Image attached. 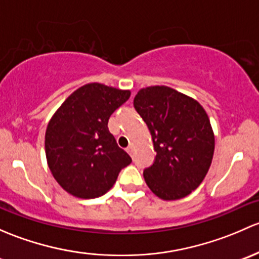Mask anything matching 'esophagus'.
Here are the masks:
<instances>
[{"instance_id": "34e87169", "label": "esophagus", "mask_w": 259, "mask_h": 259, "mask_svg": "<svg viewBox=\"0 0 259 259\" xmlns=\"http://www.w3.org/2000/svg\"><path fill=\"white\" fill-rule=\"evenodd\" d=\"M127 152L130 153V156L133 157V153H135V147H133V146H130V147L127 148Z\"/></svg>"}]
</instances>
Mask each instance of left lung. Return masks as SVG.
Returning <instances> with one entry per match:
<instances>
[{
	"mask_svg": "<svg viewBox=\"0 0 259 259\" xmlns=\"http://www.w3.org/2000/svg\"><path fill=\"white\" fill-rule=\"evenodd\" d=\"M133 106L147 124L157 153L153 164L143 170L149 189L164 201L188 196L206 177L214 152L206 111L167 86L140 90Z\"/></svg>",
	"mask_w": 259,
	"mask_h": 259,
	"instance_id": "left-lung-1",
	"label": "left lung"
}]
</instances>
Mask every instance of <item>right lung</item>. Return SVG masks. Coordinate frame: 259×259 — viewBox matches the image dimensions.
Listing matches in <instances>:
<instances>
[{
	"instance_id": "1",
	"label": "right lung",
	"mask_w": 259,
	"mask_h": 259,
	"mask_svg": "<svg viewBox=\"0 0 259 259\" xmlns=\"http://www.w3.org/2000/svg\"><path fill=\"white\" fill-rule=\"evenodd\" d=\"M130 96V91L84 84L51 118L45 137L47 163L58 185L72 196H103L132 162L108 130L111 114Z\"/></svg>"
}]
</instances>
